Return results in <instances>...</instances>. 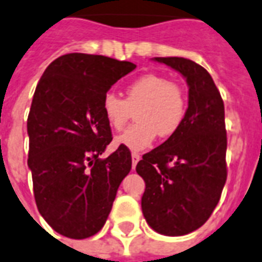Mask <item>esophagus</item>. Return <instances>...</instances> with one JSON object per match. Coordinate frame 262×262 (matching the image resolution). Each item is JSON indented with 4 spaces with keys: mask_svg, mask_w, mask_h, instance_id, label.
<instances>
[{
    "mask_svg": "<svg viewBox=\"0 0 262 262\" xmlns=\"http://www.w3.org/2000/svg\"><path fill=\"white\" fill-rule=\"evenodd\" d=\"M139 161H140V156H139L137 152H133V154H132V166H133V168H136Z\"/></svg>",
    "mask_w": 262,
    "mask_h": 262,
    "instance_id": "34e87169",
    "label": "esophagus"
}]
</instances>
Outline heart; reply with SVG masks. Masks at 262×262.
I'll use <instances>...</instances> for the list:
<instances>
[{
	"mask_svg": "<svg viewBox=\"0 0 262 262\" xmlns=\"http://www.w3.org/2000/svg\"><path fill=\"white\" fill-rule=\"evenodd\" d=\"M189 98L179 83L156 73L144 75L126 87V98L106 93L102 114L115 130H122L136 111L133 126L116 137V144L133 151L146 150L157 135L170 137L185 122Z\"/></svg>",
	"mask_w": 262,
	"mask_h": 262,
	"instance_id": "1",
	"label": "heart"
}]
</instances>
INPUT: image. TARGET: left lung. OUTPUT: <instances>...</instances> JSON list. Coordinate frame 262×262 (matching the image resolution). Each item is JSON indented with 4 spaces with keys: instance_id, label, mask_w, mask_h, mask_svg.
Masks as SVG:
<instances>
[{
    "instance_id": "1",
    "label": "left lung",
    "mask_w": 262,
    "mask_h": 262,
    "mask_svg": "<svg viewBox=\"0 0 262 262\" xmlns=\"http://www.w3.org/2000/svg\"><path fill=\"white\" fill-rule=\"evenodd\" d=\"M154 59L186 77L189 106L179 130L137 164L146 182L141 210L156 232L183 236L207 222L222 194L228 176L225 106L201 65L179 57Z\"/></svg>"
}]
</instances>
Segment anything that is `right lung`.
I'll return each mask as SVG.
<instances>
[{
  "instance_id": "right-lung-1",
  "label": "right lung",
  "mask_w": 262,
  "mask_h": 262,
  "mask_svg": "<svg viewBox=\"0 0 262 262\" xmlns=\"http://www.w3.org/2000/svg\"><path fill=\"white\" fill-rule=\"evenodd\" d=\"M135 63L72 52L42 73L28 118L29 158L37 208L69 239L96 234L111 212L118 187L132 169L130 150L112 141L102 98Z\"/></svg>"
}]
</instances>
